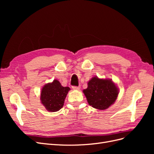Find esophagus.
Returning <instances> with one entry per match:
<instances>
[{"mask_svg": "<svg viewBox=\"0 0 154 154\" xmlns=\"http://www.w3.org/2000/svg\"><path fill=\"white\" fill-rule=\"evenodd\" d=\"M72 88L74 90H79L80 88V86H78V87L77 86H72Z\"/></svg>", "mask_w": 154, "mask_h": 154, "instance_id": "1", "label": "esophagus"}]
</instances>
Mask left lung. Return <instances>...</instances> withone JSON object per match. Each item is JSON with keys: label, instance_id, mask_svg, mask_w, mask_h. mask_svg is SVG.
<instances>
[{"label": "left lung", "instance_id": "left-lung-1", "mask_svg": "<svg viewBox=\"0 0 154 154\" xmlns=\"http://www.w3.org/2000/svg\"><path fill=\"white\" fill-rule=\"evenodd\" d=\"M88 104L95 109L105 110L113 104L118 95V88L111 80L92 78L83 91Z\"/></svg>", "mask_w": 154, "mask_h": 154}]
</instances>
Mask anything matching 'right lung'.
<instances>
[{"mask_svg": "<svg viewBox=\"0 0 154 154\" xmlns=\"http://www.w3.org/2000/svg\"><path fill=\"white\" fill-rule=\"evenodd\" d=\"M70 88L63 87L57 80L46 84L42 89L40 100L45 108L50 112L61 109Z\"/></svg>", "mask_w": 154, "mask_h": 154, "instance_id": "add662e5", "label": "right lung"}]
</instances>
